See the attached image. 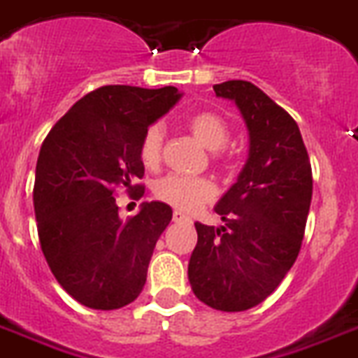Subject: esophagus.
Wrapping results in <instances>:
<instances>
[{
	"instance_id": "esophagus-1",
	"label": "esophagus",
	"mask_w": 358,
	"mask_h": 358,
	"mask_svg": "<svg viewBox=\"0 0 358 358\" xmlns=\"http://www.w3.org/2000/svg\"><path fill=\"white\" fill-rule=\"evenodd\" d=\"M172 219H173V222H190L192 221L190 217L186 215V213L179 212V210H176V212L172 213Z\"/></svg>"
}]
</instances>
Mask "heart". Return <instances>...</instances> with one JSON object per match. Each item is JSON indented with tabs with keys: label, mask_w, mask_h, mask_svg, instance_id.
<instances>
[{
	"label": "heart",
	"mask_w": 358,
	"mask_h": 358,
	"mask_svg": "<svg viewBox=\"0 0 358 358\" xmlns=\"http://www.w3.org/2000/svg\"><path fill=\"white\" fill-rule=\"evenodd\" d=\"M190 128L201 143L208 150H219L230 139V127L224 117L212 110H201L186 119ZM163 155V128L152 124L145 130L139 143V159L146 168H157ZM155 199L170 204L181 212H195L203 204L215 199L217 188L206 177H182L166 176L154 185Z\"/></svg>",
	"instance_id": "heart-1"
}]
</instances>
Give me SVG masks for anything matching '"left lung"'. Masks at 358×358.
<instances>
[{"label":"left lung","instance_id":"left-lung-1","mask_svg":"<svg viewBox=\"0 0 358 358\" xmlns=\"http://www.w3.org/2000/svg\"><path fill=\"white\" fill-rule=\"evenodd\" d=\"M231 99L250 132L248 161L215 212L224 224L195 222L188 262L195 297L213 310L244 311L282 282L301 252L313 179L295 119L250 81L213 85Z\"/></svg>","mask_w":358,"mask_h":358}]
</instances>
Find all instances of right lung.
<instances>
[{
    "label": "right lung",
    "mask_w": 358,
    "mask_h": 358,
    "mask_svg": "<svg viewBox=\"0 0 358 358\" xmlns=\"http://www.w3.org/2000/svg\"><path fill=\"white\" fill-rule=\"evenodd\" d=\"M176 87L108 85L90 92L54 124L39 150L34 212L43 255L61 288L92 310L136 301L155 243L172 221L164 203H143L127 221L115 188L143 197L139 143L181 99Z\"/></svg>",
    "instance_id": "obj_1"
}]
</instances>
